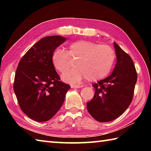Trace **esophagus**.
Returning <instances> with one entry per match:
<instances>
[{
    "label": "esophagus",
    "instance_id": "obj_1",
    "mask_svg": "<svg viewBox=\"0 0 151 151\" xmlns=\"http://www.w3.org/2000/svg\"><path fill=\"white\" fill-rule=\"evenodd\" d=\"M83 85H71V88H81L83 87Z\"/></svg>",
    "mask_w": 151,
    "mask_h": 151
}]
</instances>
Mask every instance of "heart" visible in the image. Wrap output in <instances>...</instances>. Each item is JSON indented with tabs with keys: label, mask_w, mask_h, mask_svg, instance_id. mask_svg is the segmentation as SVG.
Listing matches in <instances>:
<instances>
[{
	"label": "heart",
	"mask_w": 151,
	"mask_h": 151,
	"mask_svg": "<svg viewBox=\"0 0 151 151\" xmlns=\"http://www.w3.org/2000/svg\"><path fill=\"white\" fill-rule=\"evenodd\" d=\"M69 55L78 58L76 62L77 67L65 71L61 78L72 84L79 83L85 78L91 82L104 78L111 72L116 59L115 52L109 45L76 40L68 45V51L62 48L53 51L52 65L60 73L68 68Z\"/></svg>",
	"instance_id": "obj_1"
}]
</instances>
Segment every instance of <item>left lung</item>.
Segmentation results:
<instances>
[{"label":"left lung","instance_id":"1","mask_svg":"<svg viewBox=\"0 0 151 151\" xmlns=\"http://www.w3.org/2000/svg\"><path fill=\"white\" fill-rule=\"evenodd\" d=\"M116 63L111 75L93 85L95 93L86 104L91 115L105 122L120 116L131 104L137 73L131 57L114 42Z\"/></svg>","mask_w":151,"mask_h":151}]
</instances>
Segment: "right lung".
I'll return each instance as SVG.
<instances>
[{
    "mask_svg": "<svg viewBox=\"0 0 151 151\" xmlns=\"http://www.w3.org/2000/svg\"><path fill=\"white\" fill-rule=\"evenodd\" d=\"M66 41L61 36L39 40L18 65L13 88L24 113L34 121L50 120L62 106L70 87L60 81L52 63L53 51Z\"/></svg>",
    "mask_w": 151,
    "mask_h": 151,
    "instance_id": "right-lung-1",
    "label": "right lung"
}]
</instances>
